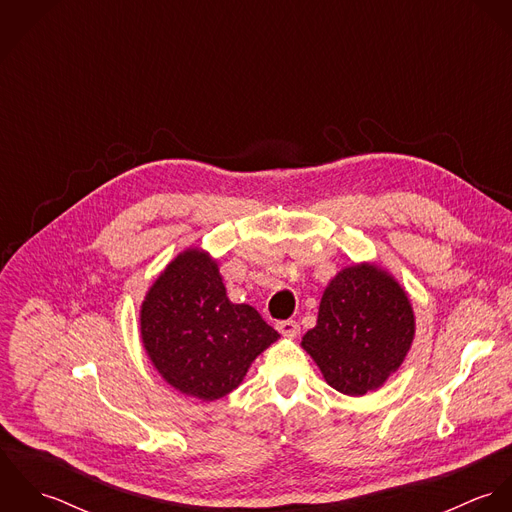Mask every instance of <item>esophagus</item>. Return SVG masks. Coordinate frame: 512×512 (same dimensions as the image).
I'll return each mask as SVG.
<instances>
[{
  "instance_id": "esophagus-1",
  "label": "esophagus",
  "mask_w": 512,
  "mask_h": 512,
  "mask_svg": "<svg viewBox=\"0 0 512 512\" xmlns=\"http://www.w3.org/2000/svg\"><path fill=\"white\" fill-rule=\"evenodd\" d=\"M276 329H278L284 337H297V333H299V325H297V321H293V319L278 321V323H276Z\"/></svg>"
}]
</instances>
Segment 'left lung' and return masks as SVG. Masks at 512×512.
<instances>
[{
	"instance_id": "left-lung-1",
	"label": "left lung",
	"mask_w": 512,
	"mask_h": 512,
	"mask_svg": "<svg viewBox=\"0 0 512 512\" xmlns=\"http://www.w3.org/2000/svg\"><path fill=\"white\" fill-rule=\"evenodd\" d=\"M416 335L406 290L374 262L343 268L325 288L303 351L341 394L365 396L404 363Z\"/></svg>"
}]
</instances>
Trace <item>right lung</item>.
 Returning <instances> with one entry per match:
<instances>
[{
	"instance_id": "obj_1",
	"label": "right lung",
	"mask_w": 512,
	"mask_h": 512,
	"mask_svg": "<svg viewBox=\"0 0 512 512\" xmlns=\"http://www.w3.org/2000/svg\"><path fill=\"white\" fill-rule=\"evenodd\" d=\"M147 357L185 396L213 402L232 392L260 353L280 339L248 303H232L217 260L203 248L179 252L140 309Z\"/></svg>"
}]
</instances>
